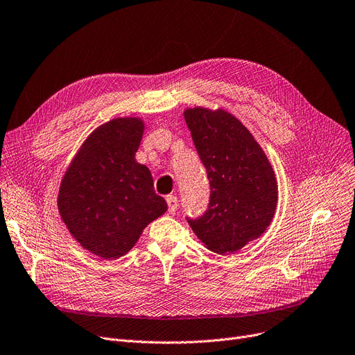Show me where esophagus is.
<instances>
[{"label":"esophagus","mask_w":355,"mask_h":355,"mask_svg":"<svg viewBox=\"0 0 355 355\" xmlns=\"http://www.w3.org/2000/svg\"><path fill=\"white\" fill-rule=\"evenodd\" d=\"M166 205H168V211H169V213H175L177 207H178V200H177V197L173 196V194L166 196Z\"/></svg>","instance_id":"1"}]
</instances>
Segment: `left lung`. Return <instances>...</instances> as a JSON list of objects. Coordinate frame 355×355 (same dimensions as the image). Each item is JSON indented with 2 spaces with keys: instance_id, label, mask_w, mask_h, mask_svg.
Instances as JSON below:
<instances>
[{
  "instance_id": "8db88e82",
  "label": "left lung",
  "mask_w": 355,
  "mask_h": 355,
  "mask_svg": "<svg viewBox=\"0 0 355 355\" xmlns=\"http://www.w3.org/2000/svg\"><path fill=\"white\" fill-rule=\"evenodd\" d=\"M184 119L210 184L207 210L187 222L210 251H239L272 220L279 193L272 166L230 113L194 107L184 112Z\"/></svg>"
}]
</instances>
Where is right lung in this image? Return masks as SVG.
<instances>
[{"label":"right lung","mask_w":355,"mask_h":355,"mask_svg":"<svg viewBox=\"0 0 355 355\" xmlns=\"http://www.w3.org/2000/svg\"><path fill=\"white\" fill-rule=\"evenodd\" d=\"M144 121L119 117L92 132L60 182L58 209L83 248L104 259L125 255L148 223L166 211L149 169L135 153Z\"/></svg>","instance_id":"add662e5"}]
</instances>
